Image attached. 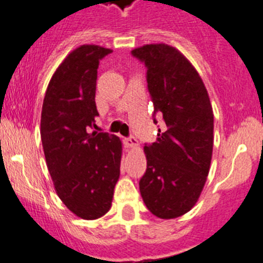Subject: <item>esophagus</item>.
<instances>
[{"label":"esophagus","mask_w":263,"mask_h":263,"mask_svg":"<svg viewBox=\"0 0 263 263\" xmlns=\"http://www.w3.org/2000/svg\"><path fill=\"white\" fill-rule=\"evenodd\" d=\"M124 144H126L127 147H137V146H139V141H137L136 137H134V136L124 139Z\"/></svg>","instance_id":"esophagus-1"}]
</instances>
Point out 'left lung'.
Returning <instances> with one entry per match:
<instances>
[{
  "label": "left lung",
  "mask_w": 263,
  "mask_h": 263,
  "mask_svg": "<svg viewBox=\"0 0 263 263\" xmlns=\"http://www.w3.org/2000/svg\"><path fill=\"white\" fill-rule=\"evenodd\" d=\"M132 55L147 68V90L165 127L145 145L146 172L140 193L147 210L163 220L187 213L199 199L213 152V110L193 64L165 43L145 45ZM154 123H157L154 118Z\"/></svg>",
  "instance_id": "1"
}]
</instances>
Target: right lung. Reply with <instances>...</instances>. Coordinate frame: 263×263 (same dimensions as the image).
<instances>
[{
	"label": "right lung",
	"mask_w": 263,
	"mask_h": 263,
	"mask_svg": "<svg viewBox=\"0 0 263 263\" xmlns=\"http://www.w3.org/2000/svg\"><path fill=\"white\" fill-rule=\"evenodd\" d=\"M110 52L98 45L73 50L53 73L41 114V140L56 194L83 220L100 218L110 210L121 172L119 137L91 132L99 116V63Z\"/></svg>",
	"instance_id": "add662e5"
}]
</instances>
